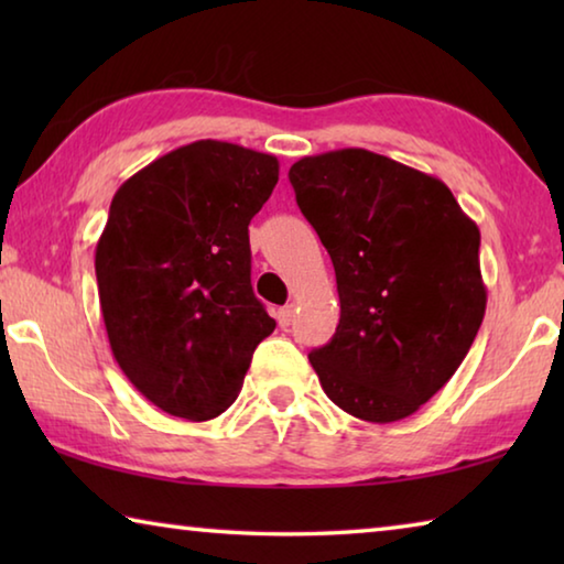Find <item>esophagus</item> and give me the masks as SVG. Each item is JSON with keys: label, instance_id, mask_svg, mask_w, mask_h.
Listing matches in <instances>:
<instances>
[{"label": "esophagus", "instance_id": "1", "mask_svg": "<svg viewBox=\"0 0 564 564\" xmlns=\"http://www.w3.org/2000/svg\"><path fill=\"white\" fill-rule=\"evenodd\" d=\"M275 318H279L281 328H289L293 323V305H283V308H279V313H275Z\"/></svg>", "mask_w": 564, "mask_h": 564}]
</instances>
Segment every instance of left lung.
<instances>
[{
	"label": "left lung",
	"instance_id": "obj_1",
	"mask_svg": "<svg viewBox=\"0 0 564 564\" xmlns=\"http://www.w3.org/2000/svg\"><path fill=\"white\" fill-rule=\"evenodd\" d=\"M289 178L336 269V336L308 352L323 390L368 423L413 415L480 330V231L441 178L366 149L303 156Z\"/></svg>",
	"mask_w": 564,
	"mask_h": 564
}]
</instances>
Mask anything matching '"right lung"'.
<instances>
[{"label":"right lung","mask_w":564,"mask_h":564,"mask_svg":"<svg viewBox=\"0 0 564 564\" xmlns=\"http://www.w3.org/2000/svg\"><path fill=\"white\" fill-rule=\"evenodd\" d=\"M275 184V156L204 139L111 198L94 259L104 326L123 376L169 415H221L275 328L253 295L248 246Z\"/></svg>","instance_id":"right-lung-1"}]
</instances>
